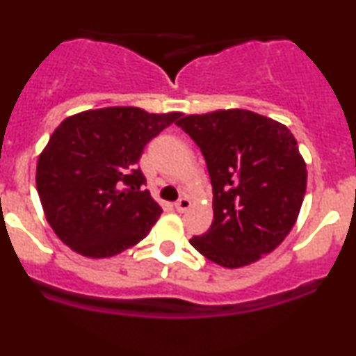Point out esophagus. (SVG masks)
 I'll return each mask as SVG.
<instances>
[{"label": "esophagus", "instance_id": "1", "mask_svg": "<svg viewBox=\"0 0 356 356\" xmlns=\"http://www.w3.org/2000/svg\"><path fill=\"white\" fill-rule=\"evenodd\" d=\"M189 207H191V200L187 199V197H181V199L175 202V211H177L179 213H184Z\"/></svg>", "mask_w": 356, "mask_h": 356}]
</instances>
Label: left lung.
Here are the masks:
<instances>
[{
  "mask_svg": "<svg viewBox=\"0 0 356 356\" xmlns=\"http://www.w3.org/2000/svg\"><path fill=\"white\" fill-rule=\"evenodd\" d=\"M175 124L202 152L213 194L211 229L191 245L227 268L270 254L292 230L307 189L292 132L243 109L186 115Z\"/></svg>",
  "mask_w": 356,
  "mask_h": 356,
  "instance_id": "obj_1",
  "label": "left lung"
}]
</instances>
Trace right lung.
<instances>
[{"label":"right lung","mask_w":356,"mask_h":356,"mask_svg":"<svg viewBox=\"0 0 356 356\" xmlns=\"http://www.w3.org/2000/svg\"><path fill=\"white\" fill-rule=\"evenodd\" d=\"M181 113L84 111L64 119L38 161L36 187L61 241L91 259L121 254L151 232L162 209L144 189V147Z\"/></svg>","instance_id":"add662e5"}]
</instances>
